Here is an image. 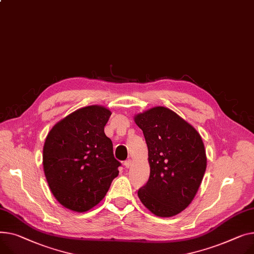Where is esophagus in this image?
Masks as SVG:
<instances>
[{
  "label": "esophagus",
  "instance_id": "esophagus-1",
  "mask_svg": "<svg viewBox=\"0 0 254 254\" xmlns=\"http://www.w3.org/2000/svg\"><path fill=\"white\" fill-rule=\"evenodd\" d=\"M124 164H125V166H126L127 168H128V167H130V165H131V160H130V159H127V160H126Z\"/></svg>",
  "mask_w": 254,
  "mask_h": 254
}]
</instances>
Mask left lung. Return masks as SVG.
Wrapping results in <instances>:
<instances>
[{
	"instance_id": "8db88e82",
	"label": "left lung",
	"mask_w": 254,
	"mask_h": 254,
	"mask_svg": "<svg viewBox=\"0 0 254 254\" xmlns=\"http://www.w3.org/2000/svg\"><path fill=\"white\" fill-rule=\"evenodd\" d=\"M148 147L150 176L138 191L153 214L174 216L191 203L206 170L204 144L199 132L166 107L134 116Z\"/></svg>"
}]
</instances>
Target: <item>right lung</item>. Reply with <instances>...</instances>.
Segmentation results:
<instances>
[{"instance_id": "1", "label": "right lung", "mask_w": 254, "mask_h": 254, "mask_svg": "<svg viewBox=\"0 0 254 254\" xmlns=\"http://www.w3.org/2000/svg\"><path fill=\"white\" fill-rule=\"evenodd\" d=\"M111 112L92 105L57 123L43 149L44 172L51 192L64 207L88 211L102 200L118 176L121 162L104 132Z\"/></svg>"}]
</instances>
